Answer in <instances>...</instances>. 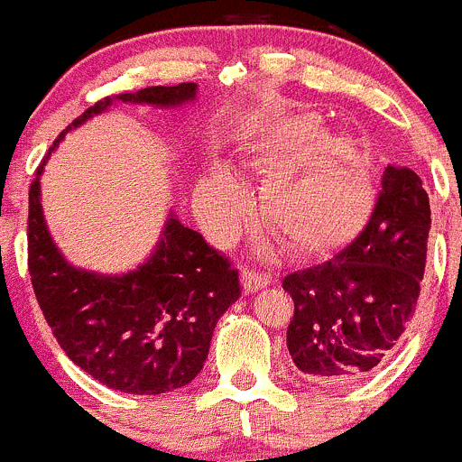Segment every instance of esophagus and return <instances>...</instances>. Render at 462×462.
Listing matches in <instances>:
<instances>
[{"instance_id": "esophagus-1", "label": "esophagus", "mask_w": 462, "mask_h": 462, "mask_svg": "<svg viewBox=\"0 0 462 462\" xmlns=\"http://www.w3.org/2000/svg\"><path fill=\"white\" fill-rule=\"evenodd\" d=\"M270 282H273V277L265 273H257V270H250L245 268L244 270V291L245 292H257L261 288H268Z\"/></svg>"}]
</instances>
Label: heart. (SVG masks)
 I'll use <instances>...</instances> for the list:
<instances>
[{"mask_svg": "<svg viewBox=\"0 0 462 462\" xmlns=\"http://www.w3.org/2000/svg\"><path fill=\"white\" fill-rule=\"evenodd\" d=\"M254 165L273 170L263 192V214L292 250L319 254L360 232L371 209L366 161L348 138H326L315 116L279 120L254 144ZM205 212L230 235L245 214V192L227 167L205 179Z\"/></svg>", "mask_w": 462, "mask_h": 462, "instance_id": "1", "label": "heart"}]
</instances>
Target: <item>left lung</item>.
Instances as JSON below:
<instances>
[{
	"instance_id": "left-lung-1",
	"label": "left lung",
	"mask_w": 462,
	"mask_h": 462,
	"mask_svg": "<svg viewBox=\"0 0 462 462\" xmlns=\"http://www.w3.org/2000/svg\"><path fill=\"white\" fill-rule=\"evenodd\" d=\"M430 227L420 176L389 165L360 235L333 259L283 277L295 301L286 344L306 380L348 384L389 360L416 315Z\"/></svg>"
}]
</instances>
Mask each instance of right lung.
<instances>
[{
  "label": "right lung",
  "mask_w": 462,
  "mask_h": 462,
  "mask_svg": "<svg viewBox=\"0 0 462 462\" xmlns=\"http://www.w3.org/2000/svg\"><path fill=\"white\" fill-rule=\"evenodd\" d=\"M194 82L147 87L116 100L176 106ZM114 102L102 97L73 120L35 170L29 189V274L46 324L73 365L125 393H165L192 382L208 360L218 318L241 297L239 273L203 235L170 218L147 263L120 277L78 270L53 245L40 203V174L71 127Z\"/></svg>",
  "instance_id": "obj_1"
}]
</instances>
